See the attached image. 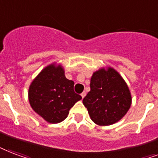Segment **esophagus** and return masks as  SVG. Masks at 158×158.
Masks as SVG:
<instances>
[{
	"label": "esophagus",
	"instance_id": "34e87169",
	"mask_svg": "<svg viewBox=\"0 0 158 158\" xmlns=\"http://www.w3.org/2000/svg\"><path fill=\"white\" fill-rule=\"evenodd\" d=\"M85 95H86V93H85V92H83V93H82V94H81V96H82V98H84V97H85Z\"/></svg>",
	"mask_w": 158,
	"mask_h": 158
}]
</instances>
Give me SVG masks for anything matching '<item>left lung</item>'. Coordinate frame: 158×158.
<instances>
[{"instance_id": "8db88e82", "label": "left lung", "mask_w": 158, "mask_h": 158, "mask_svg": "<svg viewBox=\"0 0 158 158\" xmlns=\"http://www.w3.org/2000/svg\"><path fill=\"white\" fill-rule=\"evenodd\" d=\"M90 118L99 126H108L125 116L132 104V95L127 83L112 67L94 72L90 91L83 99Z\"/></svg>"}]
</instances>
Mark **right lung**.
I'll return each instance as SVG.
<instances>
[{
	"mask_svg": "<svg viewBox=\"0 0 158 158\" xmlns=\"http://www.w3.org/2000/svg\"><path fill=\"white\" fill-rule=\"evenodd\" d=\"M74 81L66 79L62 64L44 67L29 87L28 98L36 114L50 123H59L68 117L74 103L82 97L74 91Z\"/></svg>",
	"mask_w": 158,
	"mask_h": 158,
	"instance_id": "obj_1",
	"label": "right lung"
}]
</instances>
